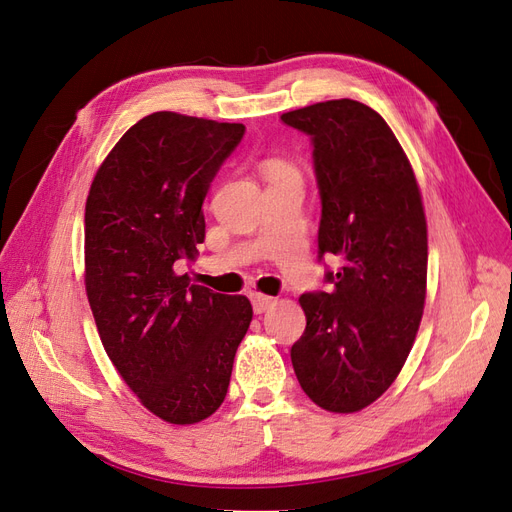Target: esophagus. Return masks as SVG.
<instances>
[{
    "mask_svg": "<svg viewBox=\"0 0 512 512\" xmlns=\"http://www.w3.org/2000/svg\"><path fill=\"white\" fill-rule=\"evenodd\" d=\"M251 302H253V310L257 312V315H261V312H266L270 306L276 304L274 298H270V295H263V293H253Z\"/></svg>",
    "mask_w": 512,
    "mask_h": 512,
    "instance_id": "esophagus-1",
    "label": "esophagus"
}]
</instances>
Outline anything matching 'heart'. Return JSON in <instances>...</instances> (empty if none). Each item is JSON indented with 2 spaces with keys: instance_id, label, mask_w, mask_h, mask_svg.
<instances>
[{
  "instance_id": "1",
  "label": "heart",
  "mask_w": 512,
  "mask_h": 512,
  "mask_svg": "<svg viewBox=\"0 0 512 512\" xmlns=\"http://www.w3.org/2000/svg\"><path fill=\"white\" fill-rule=\"evenodd\" d=\"M266 174H268V178H280V176H289V174H295V172H293V168L287 166V163L272 159V161L266 163Z\"/></svg>"
}]
</instances>
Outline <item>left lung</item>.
Instances as JSON below:
<instances>
[{
    "mask_svg": "<svg viewBox=\"0 0 512 512\" xmlns=\"http://www.w3.org/2000/svg\"><path fill=\"white\" fill-rule=\"evenodd\" d=\"M312 144L321 195L319 261L327 291L300 298L306 315L291 364L308 398L357 412L391 387L425 304L427 223L408 157L385 119L355 100L280 114Z\"/></svg>",
    "mask_w": 512,
    "mask_h": 512,
    "instance_id": "left-lung-1",
    "label": "left lung"
}]
</instances>
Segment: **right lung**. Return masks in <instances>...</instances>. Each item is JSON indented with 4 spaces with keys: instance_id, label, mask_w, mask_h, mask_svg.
I'll list each match as a JSON object with an SVG mask.
<instances>
[{
    "instance_id": "1",
    "label": "right lung",
    "mask_w": 512,
    "mask_h": 512,
    "mask_svg": "<svg viewBox=\"0 0 512 512\" xmlns=\"http://www.w3.org/2000/svg\"><path fill=\"white\" fill-rule=\"evenodd\" d=\"M246 127L153 112L97 170L85 208V285L104 349L159 419L210 417L253 319L244 295L176 274L204 242L202 204Z\"/></svg>"
}]
</instances>
